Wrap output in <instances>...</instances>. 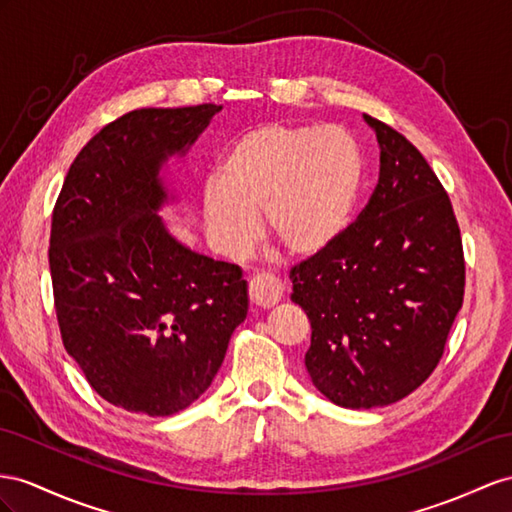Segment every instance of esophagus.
<instances>
[{"mask_svg": "<svg viewBox=\"0 0 512 512\" xmlns=\"http://www.w3.org/2000/svg\"><path fill=\"white\" fill-rule=\"evenodd\" d=\"M283 290V283L270 277V274H257V277L248 281V296H251V303L264 309L277 305L283 296Z\"/></svg>", "mask_w": 512, "mask_h": 512, "instance_id": "1", "label": "esophagus"}]
</instances>
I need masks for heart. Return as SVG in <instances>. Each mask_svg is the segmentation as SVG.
Returning <instances> with one entry per match:
<instances>
[{
  "label": "heart",
  "mask_w": 512,
  "mask_h": 512,
  "mask_svg": "<svg viewBox=\"0 0 512 512\" xmlns=\"http://www.w3.org/2000/svg\"><path fill=\"white\" fill-rule=\"evenodd\" d=\"M365 160L348 129L264 123L244 131L222 153L201 190L209 238L242 255L259 235L294 257H318L350 229L363 188Z\"/></svg>",
  "instance_id": "b5f03b06"
}]
</instances>
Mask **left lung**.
Instances as JSON below:
<instances>
[{
  "label": "left lung",
  "instance_id": "8db88e82",
  "mask_svg": "<svg viewBox=\"0 0 512 512\" xmlns=\"http://www.w3.org/2000/svg\"><path fill=\"white\" fill-rule=\"evenodd\" d=\"M381 147L378 183L329 251L292 268L311 322V383L346 409L409 396L437 368L463 307V242L448 192L413 144L363 114Z\"/></svg>",
  "mask_w": 512,
  "mask_h": 512
}]
</instances>
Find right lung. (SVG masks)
<instances>
[{"mask_svg":"<svg viewBox=\"0 0 512 512\" xmlns=\"http://www.w3.org/2000/svg\"><path fill=\"white\" fill-rule=\"evenodd\" d=\"M222 106L142 108L77 153L51 216L49 268L62 344L103 400L175 415L212 385L246 318L242 270L190 251L157 214L162 168Z\"/></svg>","mask_w":512,"mask_h":512,"instance_id":"right-lung-1","label":"right lung"}]
</instances>
